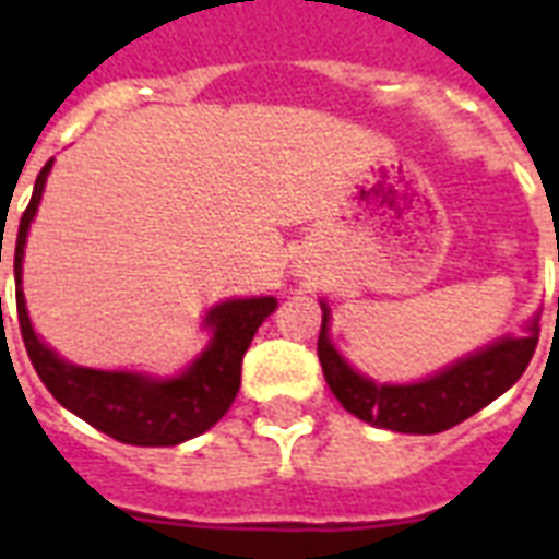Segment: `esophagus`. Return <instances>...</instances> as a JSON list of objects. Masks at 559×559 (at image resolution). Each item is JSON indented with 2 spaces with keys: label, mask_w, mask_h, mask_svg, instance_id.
I'll list each match as a JSON object with an SVG mask.
<instances>
[{
  "label": "esophagus",
  "mask_w": 559,
  "mask_h": 559,
  "mask_svg": "<svg viewBox=\"0 0 559 559\" xmlns=\"http://www.w3.org/2000/svg\"><path fill=\"white\" fill-rule=\"evenodd\" d=\"M298 278H301V284H305V287H310V275H307V272L298 270Z\"/></svg>",
  "instance_id": "1"
}]
</instances>
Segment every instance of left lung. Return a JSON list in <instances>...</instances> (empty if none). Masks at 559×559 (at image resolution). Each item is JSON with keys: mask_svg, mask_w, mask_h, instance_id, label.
<instances>
[{"mask_svg": "<svg viewBox=\"0 0 559 559\" xmlns=\"http://www.w3.org/2000/svg\"><path fill=\"white\" fill-rule=\"evenodd\" d=\"M322 305V333H319V362L345 412L359 420L406 435H435L452 429L478 408L493 403L511 389L528 368L539 340V316L525 328V336H502L452 366L435 371L417 382H373L371 377L348 366L331 342V307Z\"/></svg>", "mask_w": 559, "mask_h": 559, "instance_id": "8db88e82", "label": "left lung"}]
</instances>
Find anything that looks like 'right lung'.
I'll use <instances>...</instances> for the list:
<instances>
[{"mask_svg":"<svg viewBox=\"0 0 559 559\" xmlns=\"http://www.w3.org/2000/svg\"><path fill=\"white\" fill-rule=\"evenodd\" d=\"M55 159L39 170L34 193L20 219L16 246H13V278H16V313L20 331L31 362L39 380L55 394V400L72 415L95 426L121 443L133 447H177L217 424L235 403L240 391V366L249 342L275 313L278 298L252 296L228 298L205 313L202 328L211 333L209 345L186 371L174 377H153L142 371H100V368L74 366L34 333L28 319L25 293H22V258L28 243V228L37 217L39 200ZM2 263V249H0Z\"/></svg>","mask_w":559,"mask_h":559,"instance_id":"right-lung-1","label":"right lung"}]
</instances>
